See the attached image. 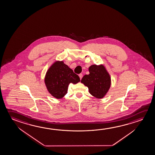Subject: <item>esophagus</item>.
<instances>
[{
  "mask_svg": "<svg viewBox=\"0 0 155 155\" xmlns=\"http://www.w3.org/2000/svg\"><path fill=\"white\" fill-rule=\"evenodd\" d=\"M79 78H80V79H81V78H82V77H83V74H79Z\"/></svg>",
  "mask_w": 155,
  "mask_h": 155,
  "instance_id": "esophagus-1",
  "label": "esophagus"
}]
</instances>
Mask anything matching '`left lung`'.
<instances>
[{"label": "left lung", "instance_id": "obj_1", "mask_svg": "<svg viewBox=\"0 0 155 155\" xmlns=\"http://www.w3.org/2000/svg\"><path fill=\"white\" fill-rule=\"evenodd\" d=\"M89 74L82 78L81 83L87 86L89 92L97 98H103L109 91L111 84V77L105 67L102 65H92L89 68Z\"/></svg>", "mask_w": 155, "mask_h": 155}]
</instances>
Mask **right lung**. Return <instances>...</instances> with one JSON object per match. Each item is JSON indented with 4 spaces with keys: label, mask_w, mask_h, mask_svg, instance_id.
Segmentation results:
<instances>
[{
    "label": "right lung",
    "mask_w": 155,
    "mask_h": 155,
    "mask_svg": "<svg viewBox=\"0 0 155 155\" xmlns=\"http://www.w3.org/2000/svg\"><path fill=\"white\" fill-rule=\"evenodd\" d=\"M80 81L78 76L63 61L53 63L46 73L44 82L48 92L57 99H61L68 93L70 83Z\"/></svg>",
    "instance_id": "1"
}]
</instances>
